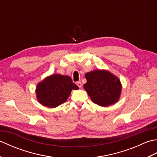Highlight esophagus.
<instances>
[{
  "mask_svg": "<svg viewBox=\"0 0 157 157\" xmlns=\"http://www.w3.org/2000/svg\"><path fill=\"white\" fill-rule=\"evenodd\" d=\"M76 84H77V86H78L79 88H81L82 87V84L81 82H76Z\"/></svg>",
  "mask_w": 157,
  "mask_h": 157,
  "instance_id": "34e87169",
  "label": "esophagus"
}]
</instances>
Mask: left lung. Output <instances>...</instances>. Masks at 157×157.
I'll return each instance as SVG.
<instances>
[{
	"instance_id": "obj_1",
	"label": "left lung",
	"mask_w": 157,
	"mask_h": 157,
	"mask_svg": "<svg viewBox=\"0 0 157 157\" xmlns=\"http://www.w3.org/2000/svg\"><path fill=\"white\" fill-rule=\"evenodd\" d=\"M87 82L84 88L92 101L101 106H107L118 101L121 91L119 79L105 70L86 73Z\"/></svg>"
}]
</instances>
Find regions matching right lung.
<instances>
[{
    "instance_id": "1",
    "label": "right lung",
    "mask_w": 157,
    "mask_h": 157,
    "mask_svg": "<svg viewBox=\"0 0 157 157\" xmlns=\"http://www.w3.org/2000/svg\"><path fill=\"white\" fill-rule=\"evenodd\" d=\"M78 89L70 77L55 74L39 83L36 92L38 101L42 105L55 108L67 100L72 90Z\"/></svg>"
}]
</instances>
